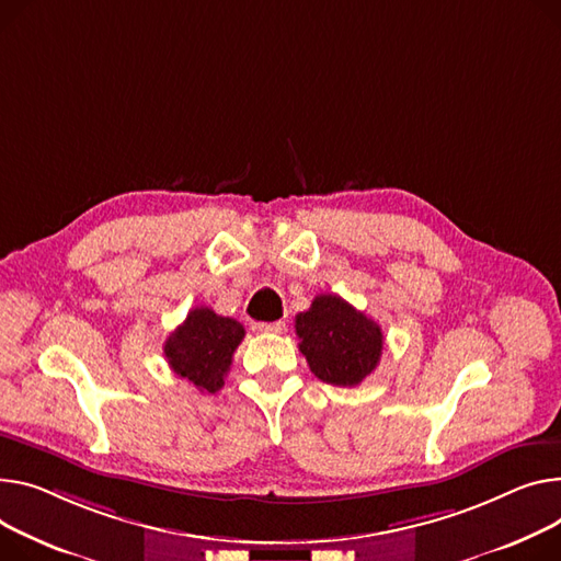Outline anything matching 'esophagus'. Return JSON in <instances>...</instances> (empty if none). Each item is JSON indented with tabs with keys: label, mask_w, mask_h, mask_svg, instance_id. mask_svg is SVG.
I'll use <instances>...</instances> for the list:
<instances>
[{
	"label": "esophagus",
	"mask_w": 561,
	"mask_h": 561,
	"mask_svg": "<svg viewBox=\"0 0 561 561\" xmlns=\"http://www.w3.org/2000/svg\"><path fill=\"white\" fill-rule=\"evenodd\" d=\"M256 329L264 331V333H284L286 331V322H282V320H277V322H259Z\"/></svg>",
	"instance_id": "1"
}]
</instances>
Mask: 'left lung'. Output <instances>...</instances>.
<instances>
[{
  "instance_id": "1",
  "label": "left lung",
  "mask_w": 561,
  "mask_h": 561,
  "mask_svg": "<svg viewBox=\"0 0 561 561\" xmlns=\"http://www.w3.org/2000/svg\"><path fill=\"white\" fill-rule=\"evenodd\" d=\"M295 333L313 375L331 386H358L381 360V327L333 293L295 316Z\"/></svg>"
}]
</instances>
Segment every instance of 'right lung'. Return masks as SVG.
Returning a JSON list of instances; mask_svg holds the SVG:
<instances>
[{
	"instance_id": "1",
	"label": "right lung",
	"mask_w": 561,
	"mask_h": 561,
	"mask_svg": "<svg viewBox=\"0 0 561 561\" xmlns=\"http://www.w3.org/2000/svg\"><path fill=\"white\" fill-rule=\"evenodd\" d=\"M243 335L245 329L234 318L218 316L209 307H196L167 339L164 356L180 379L214 394L226 383Z\"/></svg>"
}]
</instances>
